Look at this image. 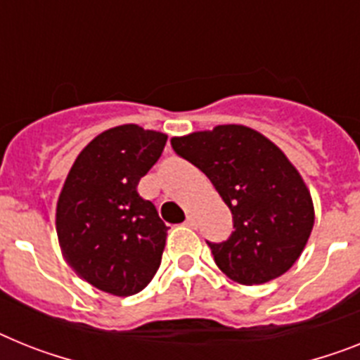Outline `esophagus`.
Returning a JSON list of instances; mask_svg holds the SVG:
<instances>
[{"instance_id": "34e87169", "label": "esophagus", "mask_w": 360, "mask_h": 360, "mask_svg": "<svg viewBox=\"0 0 360 360\" xmlns=\"http://www.w3.org/2000/svg\"><path fill=\"white\" fill-rule=\"evenodd\" d=\"M185 225L190 226V229H195V226H198V219H195V217L192 216V214H190V216H186Z\"/></svg>"}]
</instances>
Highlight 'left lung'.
Wrapping results in <instances>:
<instances>
[{"label": "left lung", "mask_w": 360, "mask_h": 360, "mask_svg": "<svg viewBox=\"0 0 360 360\" xmlns=\"http://www.w3.org/2000/svg\"><path fill=\"white\" fill-rule=\"evenodd\" d=\"M174 152L207 175L231 208L234 231L207 241L226 276L256 285L282 276L300 258L315 223L306 183L285 153L240 124L170 141Z\"/></svg>", "instance_id": "8db88e82"}]
</instances>
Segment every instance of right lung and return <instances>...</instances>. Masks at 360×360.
I'll return each instance as SVG.
<instances>
[{"label":"right lung","mask_w":360,"mask_h":360,"mask_svg":"<svg viewBox=\"0 0 360 360\" xmlns=\"http://www.w3.org/2000/svg\"><path fill=\"white\" fill-rule=\"evenodd\" d=\"M166 135L137 124L111 128L84 148L56 205L63 258L86 282L115 297L143 291L161 265L165 225L137 192Z\"/></svg>","instance_id":"1"}]
</instances>
